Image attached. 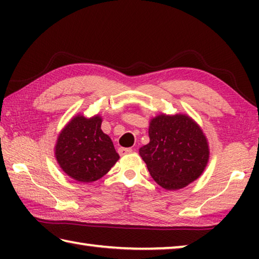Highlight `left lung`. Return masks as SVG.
<instances>
[{"instance_id":"left-lung-1","label":"left lung","mask_w":259,"mask_h":259,"mask_svg":"<svg viewBox=\"0 0 259 259\" xmlns=\"http://www.w3.org/2000/svg\"><path fill=\"white\" fill-rule=\"evenodd\" d=\"M102 117L77 115L61 131L56 159L68 176L90 183L105 176L119 160L113 142L103 133Z\"/></svg>"}]
</instances>
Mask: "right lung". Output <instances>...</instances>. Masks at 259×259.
Instances as JSON below:
<instances>
[{
	"instance_id": "1",
	"label": "right lung",
	"mask_w": 259,
	"mask_h": 259,
	"mask_svg": "<svg viewBox=\"0 0 259 259\" xmlns=\"http://www.w3.org/2000/svg\"><path fill=\"white\" fill-rule=\"evenodd\" d=\"M150 143L139 148L152 178L165 190H179L195 181L207 165L208 143L198 124L183 114L151 121Z\"/></svg>"
}]
</instances>
